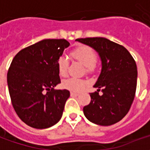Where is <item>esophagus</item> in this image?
Instances as JSON below:
<instances>
[{"instance_id": "34e87169", "label": "esophagus", "mask_w": 150, "mask_h": 150, "mask_svg": "<svg viewBox=\"0 0 150 150\" xmlns=\"http://www.w3.org/2000/svg\"><path fill=\"white\" fill-rule=\"evenodd\" d=\"M71 96H79V93H76V92H73V91H71Z\"/></svg>"}]
</instances>
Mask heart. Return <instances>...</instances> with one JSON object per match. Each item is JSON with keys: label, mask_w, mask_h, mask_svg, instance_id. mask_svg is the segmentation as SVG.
I'll use <instances>...</instances> for the list:
<instances>
[{"label": "heart", "mask_w": 150, "mask_h": 150, "mask_svg": "<svg viewBox=\"0 0 150 150\" xmlns=\"http://www.w3.org/2000/svg\"><path fill=\"white\" fill-rule=\"evenodd\" d=\"M71 55L73 59L77 60L81 64L86 67L88 72H91L96 69V54L91 47L88 46H81L72 50ZM68 69V60L65 57H60L58 60V70L59 75L66 76ZM86 82L83 79L75 78H69L62 83V86L73 92H79L83 88Z\"/></svg>", "instance_id": "obj_1"}]
</instances>
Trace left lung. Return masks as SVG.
<instances>
[{
	"mask_svg": "<svg viewBox=\"0 0 150 150\" xmlns=\"http://www.w3.org/2000/svg\"><path fill=\"white\" fill-rule=\"evenodd\" d=\"M75 41L94 49L100 56L101 71L90 93L91 102L83 107L86 118L96 125H112L122 120L130 109L137 88L135 60L123 46L105 38H78ZM101 90L103 94L98 95Z\"/></svg>",
	"mask_w": 150,
	"mask_h": 150,
	"instance_id": "left-lung-1",
	"label": "left lung"
}]
</instances>
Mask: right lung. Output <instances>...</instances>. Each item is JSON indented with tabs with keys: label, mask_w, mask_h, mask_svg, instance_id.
<instances>
[{
	"label": "right lung",
	"mask_w": 150,
	"mask_h": 150,
	"mask_svg": "<svg viewBox=\"0 0 150 150\" xmlns=\"http://www.w3.org/2000/svg\"><path fill=\"white\" fill-rule=\"evenodd\" d=\"M69 46L65 39L42 40L21 50L12 61L7 74L12 104L32 128L47 129L62 117L70 91L54 88L61 83L58 60Z\"/></svg>",
	"instance_id": "1"
}]
</instances>
